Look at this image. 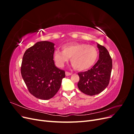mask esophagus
<instances>
[{
	"mask_svg": "<svg viewBox=\"0 0 134 134\" xmlns=\"http://www.w3.org/2000/svg\"><path fill=\"white\" fill-rule=\"evenodd\" d=\"M65 75H66V76H69V75H71V72H70L66 71L65 72Z\"/></svg>",
	"mask_w": 134,
	"mask_h": 134,
	"instance_id": "esophagus-1",
	"label": "esophagus"
}]
</instances>
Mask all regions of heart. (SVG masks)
Segmentation results:
<instances>
[{"label":"heart","mask_w":134,"mask_h":134,"mask_svg":"<svg viewBox=\"0 0 134 134\" xmlns=\"http://www.w3.org/2000/svg\"><path fill=\"white\" fill-rule=\"evenodd\" d=\"M63 51L56 50L54 59L58 67L62 68L71 58L72 66L76 70H88L96 63L98 56L97 48L87 43H71L64 45Z\"/></svg>","instance_id":"b5f03b06"}]
</instances>
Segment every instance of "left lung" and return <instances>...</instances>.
I'll return each mask as SVG.
<instances>
[{
	"label": "left lung",
	"mask_w": 134,
	"mask_h": 134,
	"mask_svg": "<svg viewBox=\"0 0 134 134\" xmlns=\"http://www.w3.org/2000/svg\"><path fill=\"white\" fill-rule=\"evenodd\" d=\"M99 60L90 70L78 73L79 90L89 96L98 94L104 91L110 80L112 60L106 48L98 44Z\"/></svg>",
	"instance_id": "8db88e82"
}]
</instances>
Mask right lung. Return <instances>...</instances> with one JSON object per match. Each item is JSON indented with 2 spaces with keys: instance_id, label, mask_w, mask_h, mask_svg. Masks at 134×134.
I'll use <instances>...</instances> for the list:
<instances>
[{
  "instance_id": "right-lung-1",
  "label": "right lung",
  "mask_w": 134,
  "mask_h": 134,
  "mask_svg": "<svg viewBox=\"0 0 134 134\" xmlns=\"http://www.w3.org/2000/svg\"><path fill=\"white\" fill-rule=\"evenodd\" d=\"M54 46L51 42H38L28 48L23 56L22 76L28 91L38 99L52 98L65 77V72L55 65Z\"/></svg>"
}]
</instances>
